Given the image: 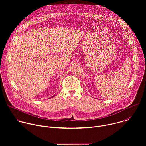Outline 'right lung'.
<instances>
[{
  "label": "right lung",
  "mask_w": 146,
  "mask_h": 146,
  "mask_svg": "<svg viewBox=\"0 0 146 146\" xmlns=\"http://www.w3.org/2000/svg\"><path fill=\"white\" fill-rule=\"evenodd\" d=\"M53 96H52V97H53Z\"/></svg>",
  "instance_id": "add662e5"
}]
</instances>
